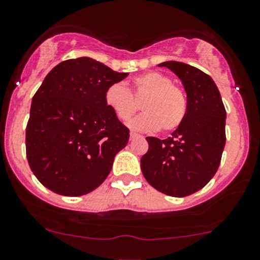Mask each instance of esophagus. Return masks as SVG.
Returning a JSON list of instances; mask_svg holds the SVG:
<instances>
[{
  "instance_id": "esophagus-1",
  "label": "esophagus",
  "mask_w": 260,
  "mask_h": 260,
  "mask_svg": "<svg viewBox=\"0 0 260 260\" xmlns=\"http://www.w3.org/2000/svg\"><path fill=\"white\" fill-rule=\"evenodd\" d=\"M138 137H141V136L138 135V133L131 132V140H133V138H138Z\"/></svg>"
}]
</instances>
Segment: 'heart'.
<instances>
[{"mask_svg":"<svg viewBox=\"0 0 260 260\" xmlns=\"http://www.w3.org/2000/svg\"><path fill=\"white\" fill-rule=\"evenodd\" d=\"M105 104L122 122H127L140 109L142 102L143 114L129 123L133 129L162 132L178 129L184 122L188 102L184 90L173 84L171 79L158 71L138 75L128 89L120 82L110 85L105 91Z\"/></svg>","mask_w":260,"mask_h":260,"instance_id":"obj_1","label":"heart"}]
</instances>
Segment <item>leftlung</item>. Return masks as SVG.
I'll return each mask as SVG.
<instances>
[{
	"instance_id": "1",
	"label": "left lung",
	"mask_w": 260,
	"mask_h": 260,
	"mask_svg": "<svg viewBox=\"0 0 260 260\" xmlns=\"http://www.w3.org/2000/svg\"><path fill=\"white\" fill-rule=\"evenodd\" d=\"M168 67L184 85L188 110L170 137H146L148 151L141 158L146 180L171 197H186L202 189L217 171L226 142V110L220 91L207 74L185 63Z\"/></svg>"
}]
</instances>
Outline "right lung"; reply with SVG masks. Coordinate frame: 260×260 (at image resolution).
<instances>
[{
	"instance_id": "1",
	"label": "right lung",
	"mask_w": 260,
	"mask_h": 260,
	"mask_svg": "<svg viewBox=\"0 0 260 260\" xmlns=\"http://www.w3.org/2000/svg\"><path fill=\"white\" fill-rule=\"evenodd\" d=\"M128 74L87 57L60 62L32 96L26 158L54 193L80 197L96 189L125 147L129 129L105 104V91Z\"/></svg>"
}]
</instances>
